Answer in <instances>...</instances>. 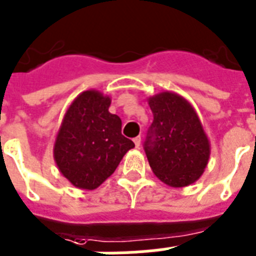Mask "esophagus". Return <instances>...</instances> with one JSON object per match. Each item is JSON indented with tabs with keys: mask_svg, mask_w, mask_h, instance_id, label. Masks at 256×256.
<instances>
[{
	"mask_svg": "<svg viewBox=\"0 0 256 256\" xmlns=\"http://www.w3.org/2000/svg\"><path fill=\"white\" fill-rule=\"evenodd\" d=\"M133 142H134V146L140 148V145H141V137L140 136L134 137V138H133Z\"/></svg>",
	"mask_w": 256,
	"mask_h": 256,
	"instance_id": "1",
	"label": "esophagus"
}]
</instances>
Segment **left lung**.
Returning a JSON list of instances; mask_svg holds the SVG:
<instances>
[{"label": "left lung", "mask_w": 256, "mask_h": 256, "mask_svg": "<svg viewBox=\"0 0 256 256\" xmlns=\"http://www.w3.org/2000/svg\"><path fill=\"white\" fill-rule=\"evenodd\" d=\"M153 123L144 150L158 179L171 187H186L202 176L210 145L195 108L175 92H164L148 100Z\"/></svg>", "instance_id": "left-lung-1"}]
</instances>
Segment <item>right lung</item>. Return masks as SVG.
Returning <instances> with one entry per match:
<instances>
[{"instance_id": "add662e5", "label": "right lung", "mask_w": 256, "mask_h": 256, "mask_svg": "<svg viewBox=\"0 0 256 256\" xmlns=\"http://www.w3.org/2000/svg\"><path fill=\"white\" fill-rule=\"evenodd\" d=\"M111 99L96 90L78 95L65 112L54 146L57 168L74 187L95 190L134 148L122 134V120L108 111Z\"/></svg>"}]
</instances>
